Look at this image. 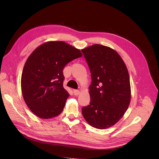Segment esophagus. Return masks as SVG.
Instances as JSON below:
<instances>
[{"label":"esophagus","instance_id":"34e87169","mask_svg":"<svg viewBox=\"0 0 159 159\" xmlns=\"http://www.w3.org/2000/svg\"><path fill=\"white\" fill-rule=\"evenodd\" d=\"M74 93L75 95H78L80 93V91L78 89H74Z\"/></svg>","mask_w":159,"mask_h":159}]
</instances>
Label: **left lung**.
Segmentation results:
<instances>
[{
	"label": "left lung",
	"mask_w": 159,
	"mask_h": 159,
	"mask_svg": "<svg viewBox=\"0 0 159 159\" xmlns=\"http://www.w3.org/2000/svg\"><path fill=\"white\" fill-rule=\"evenodd\" d=\"M91 72V102L82 115L91 127L105 129L116 124L131 102L128 70L118 53L108 46L93 44L81 50Z\"/></svg>",
	"instance_id": "8db88e82"
}]
</instances>
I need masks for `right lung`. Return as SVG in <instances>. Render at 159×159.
Listing matches in <instances>:
<instances>
[{
  "label": "right lung",
  "instance_id": "right-lung-1",
  "mask_svg": "<svg viewBox=\"0 0 159 159\" xmlns=\"http://www.w3.org/2000/svg\"><path fill=\"white\" fill-rule=\"evenodd\" d=\"M82 56L80 50L63 41H50L34 50L23 68L21 90L31 111L50 119L64 109L68 93L63 86V70L70 61Z\"/></svg>",
  "mask_w": 159,
  "mask_h": 159
}]
</instances>
